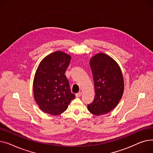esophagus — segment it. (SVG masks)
Returning a JSON list of instances; mask_svg holds the SVG:
<instances>
[{"label": "esophagus", "instance_id": "34e87169", "mask_svg": "<svg viewBox=\"0 0 153 153\" xmlns=\"http://www.w3.org/2000/svg\"><path fill=\"white\" fill-rule=\"evenodd\" d=\"M82 92H78V93L76 94V97H80L81 96H82Z\"/></svg>", "mask_w": 153, "mask_h": 153}]
</instances>
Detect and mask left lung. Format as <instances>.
Instances as JSON below:
<instances>
[{"label": "left lung", "mask_w": 153, "mask_h": 153, "mask_svg": "<svg viewBox=\"0 0 153 153\" xmlns=\"http://www.w3.org/2000/svg\"><path fill=\"white\" fill-rule=\"evenodd\" d=\"M95 96L88 109L100 115L109 112L117 105L124 90L121 70L116 62L105 53H100L90 60Z\"/></svg>", "instance_id": "8db88e82"}]
</instances>
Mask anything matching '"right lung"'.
Listing matches in <instances>:
<instances>
[{
  "label": "right lung",
  "instance_id": "obj_1",
  "mask_svg": "<svg viewBox=\"0 0 153 153\" xmlns=\"http://www.w3.org/2000/svg\"><path fill=\"white\" fill-rule=\"evenodd\" d=\"M70 60V56L56 51L45 57L36 70L33 82L34 97L45 113L60 114L75 98L65 75Z\"/></svg>",
  "mask_w": 153,
  "mask_h": 153
}]
</instances>
